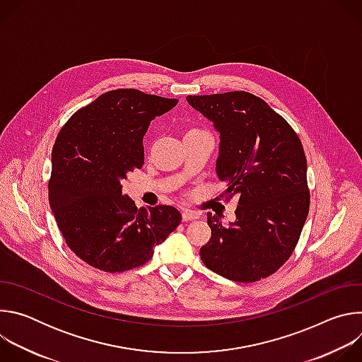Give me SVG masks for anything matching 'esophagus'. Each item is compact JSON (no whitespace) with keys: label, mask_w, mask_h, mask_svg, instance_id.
Returning <instances> with one entry per match:
<instances>
[{"label":"esophagus","mask_w":362,"mask_h":362,"mask_svg":"<svg viewBox=\"0 0 362 362\" xmlns=\"http://www.w3.org/2000/svg\"><path fill=\"white\" fill-rule=\"evenodd\" d=\"M197 218H199V214H196V212H193V211H190V209H183V212H182V219H183V222L194 221V219H197Z\"/></svg>","instance_id":"obj_1"}]
</instances>
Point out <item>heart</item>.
Here are the masks:
<instances>
[{"label":"heart","mask_w":362,"mask_h":362,"mask_svg":"<svg viewBox=\"0 0 362 362\" xmlns=\"http://www.w3.org/2000/svg\"><path fill=\"white\" fill-rule=\"evenodd\" d=\"M190 132H196V130H190Z\"/></svg>","instance_id":"b5f03b06"}]
</instances>
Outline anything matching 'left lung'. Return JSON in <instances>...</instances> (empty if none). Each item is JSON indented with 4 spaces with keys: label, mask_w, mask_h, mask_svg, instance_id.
I'll return each mask as SVG.
<instances>
[{
    "label": "left lung",
    "mask_w": 362,
    "mask_h": 362,
    "mask_svg": "<svg viewBox=\"0 0 362 362\" xmlns=\"http://www.w3.org/2000/svg\"><path fill=\"white\" fill-rule=\"evenodd\" d=\"M189 105L219 132L218 177L236 197L235 222L208 214L203 264L235 282L275 274L292 255L309 212L306 158L288 122L246 91L187 95Z\"/></svg>",
    "instance_id": "1"
}]
</instances>
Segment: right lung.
<instances>
[{
    "instance_id": "1",
    "label": "right lung",
    "mask_w": 362,
    "mask_h": 362,
    "mask_svg": "<svg viewBox=\"0 0 362 362\" xmlns=\"http://www.w3.org/2000/svg\"><path fill=\"white\" fill-rule=\"evenodd\" d=\"M176 98L134 88L112 90L74 113L51 153L49 208L69 247L90 267L123 272L144 265L179 226L173 206L137 209L123 193L144 163L143 136Z\"/></svg>"
}]
</instances>
